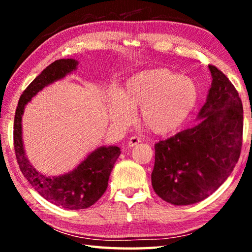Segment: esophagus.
Segmentation results:
<instances>
[{
	"label": "esophagus",
	"instance_id": "obj_1",
	"mask_svg": "<svg viewBox=\"0 0 252 252\" xmlns=\"http://www.w3.org/2000/svg\"><path fill=\"white\" fill-rule=\"evenodd\" d=\"M140 142H141V140H140V138H138V136H131L129 142H127V147L133 148L134 146H136V144Z\"/></svg>",
	"mask_w": 252,
	"mask_h": 252
}]
</instances>
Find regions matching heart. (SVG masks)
Returning a JSON list of instances; mask_svg holds the SVG:
<instances>
[{
  "mask_svg": "<svg viewBox=\"0 0 252 252\" xmlns=\"http://www.w3.org/2000/svg\"><path fill=\"white\" fill-rule=\"evenodd\" d=\"M199 87L191 78L168 67L138 72L121 91L109 94L111 122L125 127L140 110L142 125L158 135H169L185 126L199 101Z\"/></svg>",
  "mask_w": 252,
  "mask_h": 252,
  "instance_id": "b5f03b06",
  "label": "heart"
}]
</instances>
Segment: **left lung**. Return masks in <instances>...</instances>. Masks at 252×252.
Masks as SVG:
<instances>
[{
    "mask_svg": "<svg viewBox=\"0 0 252 252\" xmlns=\"http://www.w3.org/2000/svg\"><path fill=\"white\" fill-rule=\"evenodd\" d=\"M197 125L155 144L151 182L155 192L174 206L202 201L227 180L240 157L242 102L229 79L216 66Z\"/></svg>",
    "mask_w": 252,
    "mask_h": 252,
    "instance_id": "1",
    "label": "left lung"
}]
</instances>
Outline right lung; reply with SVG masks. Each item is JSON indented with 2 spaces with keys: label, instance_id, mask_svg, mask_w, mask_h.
<instances>
[{
  "label": "right lung",
  "instance_id": "1",
  "mask_svg": "<svg viewBox=\"0 0 252 252\" xmlns=\"http://www.w3.org/2000/svg\"><path fill=\"white\" fill-rule=\"evenodd\" d=\"M79 61L61 59L51 63L22 93L14 118V149L19 167L37 193L51 203L67 210L87 209L94 204L108 188L111 171L120 156L116 146L99 147L76 167L61 176H46L33 167L25 153L22 139V116L25 105L45 87L64 79L78 69Z\"/></svg>",
  "mask_w": 252,
  "mask_h": 252
}]
</instances>
